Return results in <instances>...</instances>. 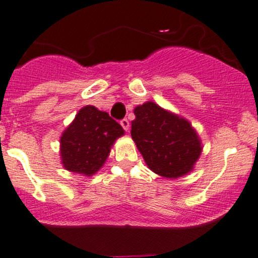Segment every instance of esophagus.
<instances>
[{
  "label": "esophagus",
  "mask_w": 258,
  "mask_h": 258,
  "mask_svg": "<svg viewBox=\"0 0 258 258\" xmlns=\"http://www.w3.org/2000/svg\"><path fill=\"white\" fill-rule=\"evenodd\" d=\"M121 126L123 127V130L124 131H128L130 130V122H128V120H127V118H123V120H121Z\"/></svg>",
  "instance_id": "esophagus-1"
}]
</instances>
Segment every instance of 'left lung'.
I'll list each match as a JSON object with an SVG mask.
<instances>
[{"label":"left lung","mask_w":258,"mask_h":258,"mask_svg":"<svg viewBox=\"0 0 258 258\" xmlns=\"http://www.w3.org/2000/svg\"><path fill=\"white\" fill-rule=\"evenodd\" d=\"M134 112L131 136L147 167L167 179L189 174L203 151L190 122L153 101L138 105Z\"/></svg>","instance_id":"obj_1"}]
</instances>
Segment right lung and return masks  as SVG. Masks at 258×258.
<instances>
[{
	"label": "right lung",
	"instance_id": "add662e5",
	"mask_svg": "<svg viewBox=\"0 0 258 258\" xmlns=\"http://www.w3.org/2000/svg\"><path fill=\"white\" fill-rule=\"evenodd\" d=\"M123 135L120 123L107 112L86 105L61 134V164L69 172L91 177L101 169L115 141Z\"/></svg>",
	"mask_w": 258,
	"mask_h": 258
}]
</instances>
